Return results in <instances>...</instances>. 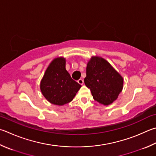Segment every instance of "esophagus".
Here are the masks:
<instances>
[{"instance_id":"1","label":"esophagus","mask_w":156,"mask_h":156,"mask_svg":"<svg viewBox=\"0 0 156 156\" xmlns=\"http://www.w3.org/2000/svg\"><path fill=\"white\" fill-rule=\"evenodd\" d=\"M77 82L79 84H83V83H84V80H83V79H79Z\"/></svg>"}]
</instances>
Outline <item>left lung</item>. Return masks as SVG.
<instances>
[{"mask_svg": "<svg viewBox=\"0 0 156 156\" xmlns=\"http://www.w3.org/2000/svg\"><path fill=\"white\" fill-rule=\"evenodd\" d=\"M84 84L95 101L109 105L122 90L123 79L105 59L93 57L87 64Z\"/></svg>", "mask_w": 156, "mask_h": 156, "instance_id": "8db88e82", "label": "left lung"}]
</instances>
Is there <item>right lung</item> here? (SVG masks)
Listing matches in <instances>:
<instances>
[{
  "mask_svg": "<svg viewBox=\"0 0 156 156\" xmlns=\"http://www.w3.org/2000/svg\"><path fill=\"white\" fill-rule=\"evenodd\" d=\"M81 87L71 78L66 69V60L57 58L52 61L41 81L40 89L46 100L62 106L72 101Z\"/></svg>",
  "mask_w": 156,
  "mask_h": 156,
  "instance_id": "add662e5",
  "label": "right lung"
}]
</instances>
